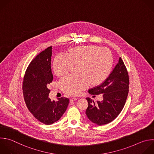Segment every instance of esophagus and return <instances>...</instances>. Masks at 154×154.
Segmentation results:
<instances>
[{"label":"esophagus","instance_id":"esophagus-1","mask_svg":"<svg viewBox=\"0 0 154 154\" xmlns=\"http://www.w3.org/2000/svg\"><path fill=\"white\" fill-rule=\"evenodd\" d=\"M77 100V98H76V97H72V98H71V101H75V100Z\"/></svg>","mask_w":154,"mask_h":154}]
</instances>
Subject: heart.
<instances>
[{"mask_svg": "<svg viewBox=\"0 0 154 154\" xmlns=\"http://www.w3.org/2000/svg\"><path fill=\"white\" fill-rule=\"evenodd\" d=\"M113 62L109 49L94 45L80 46L71 49L67 54L57 55L53 62V70L60 77L68 73L73 66H78L79 75H68L60 81L63 91L74 95L91 83L97 86L103 83L111 71Z\"/></svg>", "mask_w": 154, "mask_h": 154, "instance_id": "obj_1", "label": "heart"}]
</instances>
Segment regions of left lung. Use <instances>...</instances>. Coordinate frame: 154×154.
Wrapping results in <instances>:
<instances>
[{
  "instance_id": "left-lung-1",
  "label": "left lung",
  "mask_w": 154,
  "mask_h": 154,
  "mask_svg": "<svg viewBox=\"0 0 154 154\" xmlns=\"http://www.w3.org/2000/svg\"><path fill=\"white\" fill-rule=\"evenodd\" d=\"M129 79L123 61L119 58V63L108 77L100 85L88 90L94 95L103 94V100L96 103L86 98L88 107L86 114L90 121L101 126L113 121L122 111L129 92Z\"/></svg>"
}]
</instances>
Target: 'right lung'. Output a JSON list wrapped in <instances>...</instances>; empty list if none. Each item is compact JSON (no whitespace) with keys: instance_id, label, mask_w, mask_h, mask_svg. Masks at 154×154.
<instances>
[{"instance_id":"1","label":"right lung","mask_w":154,"mask_h":154,"mask_svg":"<svg viewBox=\"0 0 154 154\" xmlns=\"http://www.w3.org/2000/svg\"><path fill=\"white\" fill-rule=\"evenodd\" d=\"M52 46L38 54L29 65L23 82V94L26 105L33 116L48 125L58 121L66 111L69 100L65 97L51 101L48 85L53 82L51 61Z\"/></svg>"}]
</instances>
